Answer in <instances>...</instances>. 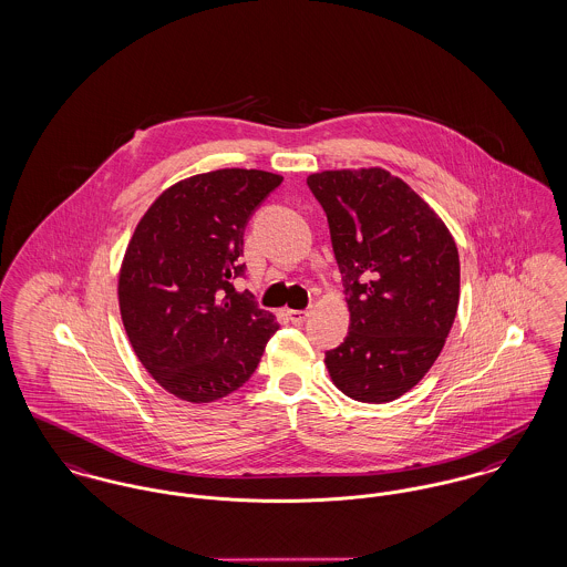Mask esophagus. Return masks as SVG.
I'll return each mask as SVG.
<instances>
[{
    "label": "esophagus",
    "instance_id": "obj_1",
    "mask_svg": "<svg viewBox=\"0 0 567 567\" xmlns=\"http://www.w3.org/2000/svg\"><path fill=\"white\" fill-rule=\"evenodd\" d=\"M288 318L292 324H302L309 318L307 309H288Z\"/></svg>",
    "mask_w": 567,
    "mask_h": 567
}]
</instances>
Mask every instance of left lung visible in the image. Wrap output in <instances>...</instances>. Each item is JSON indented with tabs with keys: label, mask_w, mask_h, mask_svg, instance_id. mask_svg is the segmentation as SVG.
Instances as JSON below:
<instances>
[{
	"label": "left lung",
	"mask_w": 567,
	"mask_h": 567,
	"mask_svg": "<svg viewBox=\"0 0 567 567\" xmlns=\"http://www.w3.org/2000/svg\"><path fill=\"white\" fill-rule=\"evenodd\" d=\"M307 185L327 213L350 309L346 341L324 358L330 380L354 401H394L446 343L461 288L456 243L384 168L313 173Z\"/></svg>",
	"instance_id": "8db88e82"
}]
</instances>
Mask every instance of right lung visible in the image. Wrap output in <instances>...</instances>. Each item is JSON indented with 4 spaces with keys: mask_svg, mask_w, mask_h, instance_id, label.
Here are the masks:
<instances>
[{
    "mask_svg": "<svg viewBox=\"0 0 567 567\" xmlns=\"http://www.w3.org/2000/svg\"><path fill=\"white\" fill-rule=\"evenodd\" d=\"M284 181L221 168L179 181L141 217L120 270V311L151 378L189 403H210L256 371L275 316L233 279L251 213Z\"/></svg>",
    "mask_w": 567,
    "mask_h": 567,
    "instance_id": "add662e5",
    "label": "right lung"
}]
</instances>
